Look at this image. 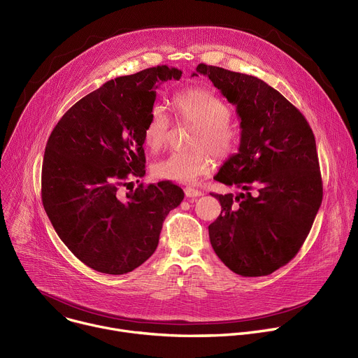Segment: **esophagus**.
I'll list each match as a JSON object with an SVG mask.
<instances>
[{"mask_svg": "<svg viewBox=\"0 0 358 358\" xmlns=\"http://www.w3.org/2000/svg\"><path fill=\"white\" fill-rule=\"evenodd\" d=\"M184 192H185V196H187V198H196V196L203 195V194H202V191L195 189V188H192V187H187V188H184Z\"/></svg>", "mask_w": 358, "mask_h": 358, "instance_id": "esophagus-1", "label": "esophagus"}]
</instances>
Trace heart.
I'll return each mask as SVG.
<instances>
[{
    "label": "heart",
    "mask_w": 358,
    "mask_h": 358,
    "mask_svg": "<svg viewBox=\"0 0 358 358\" xmlns=\"http://www.w3.org/2000/svg\"><path fill=\"white\" fill-rule=\"evenodd\" d=\"M174 108L181 121L196 127L188 152H174L153 164L157 178L189 184L209 173L215 166L213 156L226 157L239 145V132L229 122L230 108L215 92L203 87L188 88L174 98ZM170 134V119L163 106H153L143 129L146 146L156 152L163 148ZM211 151L209 152L208 150Z\"/></svg>",
    "instance_id": "heart-1"
}]
</instances>
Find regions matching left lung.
I'll return each mask as SVG.
<instances>
[{"mask_svg":"<svg viewBox=\"0 0 358 358\" xmlns=\"http://www.w3.org/2000/svg\"><path fill=\"white\" fill-rule=\"evenodd\" d=\"M236 106L239 152L213 177L241 192L212 194L222 210L208 226L222 263L243 277L268 275L295 257L320 208L323 188L313 132L305 116L263 80L198 64Z\"/></svg>","mask_w":358,"mask_h":358,"instance_id":"1","label":"left lung"}]
</instances>
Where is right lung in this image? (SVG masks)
<instances>
[{
    "label": "right lung",
    "mask_w": 358,
    "mask_h": 358,
    "mask_svg": "<svg viewBox=\"0 0 358 358\" xmlns=\"http://www.w3.org/2000/svg\"><path fill=\"white\" fill-rule=\"evenodd\" d=\"M181 74L157 66L109 80L76 102L49 136L43 208L69 250L98 273L121 275L142 266L157 249L166 216L184 199L170 181L119 194L132 184L128 178L146 174L143 129L156 90Z\"/></svg>",
    "instance_id": "add662e5"
}]
</instances>
